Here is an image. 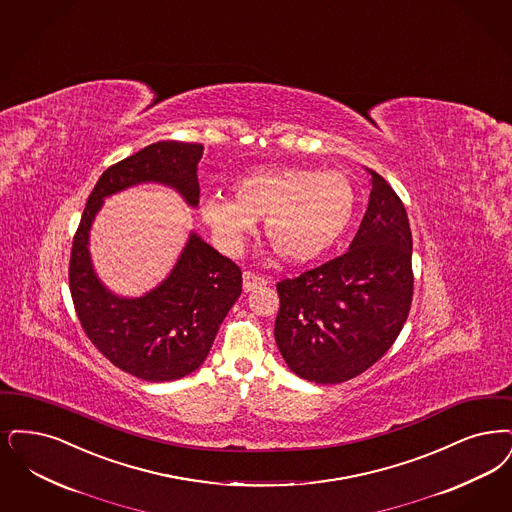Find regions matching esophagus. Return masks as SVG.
Wrapping results in <instances>:
<instances>
[{"label": "esophagus", "mask_w": 512, "mask_h": 512, "mask_svg": "<svg viewBox=\"0 0 512 512\" xmlns=\"http://www.w3.org/2000/svg\"><path fill=\"white\" fill-rule=\"evenodd\" d=\"M266 284H268V280L263 278V276H257L253 272H244V291H247V293L266 286Z\"/></svg>", "instance_id": "obj_1"}]
</instances>
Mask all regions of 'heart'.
Instances as JSON below:
<instances>
[{"mask_svg":"<svg viewBox=\"0 0 512 512\" xmlns=\"http://www.w3.org/2000/svg\"><path fill=\"white\" fill-rule=\"evenodd\" d=\"M234 200L209 196L200 215L221 251H242L255 221L282 257L305 265L335 246L356 211V188L345 173L308 167H257L240 177Z\"/></svg>","mask_w":512,"mask_h":512,"instance_id":"obj_1","label":"heart"}]
</instances>
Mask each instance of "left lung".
<instances>
[{
	"label": "left lung",
	"mask_w": 512,
	"mask_h": 512,
	"mask_svg": "<svg viewBox=\"0 0 512 512\" xmlns=\"http://www.w3.org/2000/svg\"><path fill=\"white\" fill-rule=\"evenodd\" d=\"M366 171L368 211L347 253L276 286V345L287 368L318 385L371 368L400 335L411 307L408 213L390 184Z\"/></svg>",
	"instance_id": "1"
}]
</instances>
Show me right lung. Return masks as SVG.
Returning a JSON list of instances; mask_svg holds the SVG:
<instances>
[{
    "label": "right lung",
    "mask_w": 512,
    "mask_h": 512,
    "mask_svg": "<svg viewBox=\"0 0 512 512\" xmlns=\"http://www.w3.org/2000/svg\"><path fill=\"white\" fill-rule=\"evenodd\" d=\"M202 154V144L162 141L110 165L89 194L74 236L68 280L83 331L116 368L143 381H175L204 364L242 293V270L190 232L179 261L160 286L143 297H118L93 270L89 230L104 198L135 184L171 186L196 207Z\"/></svg>",
    "instance_id": "obj_1"
}]
</instances>
